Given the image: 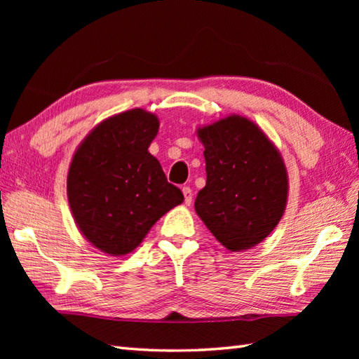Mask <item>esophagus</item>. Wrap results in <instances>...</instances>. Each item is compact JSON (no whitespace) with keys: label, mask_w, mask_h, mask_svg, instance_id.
I'll list each match as a JSON object with an SVG mask.
<instances>
[{"label":"esophagus","mask_w":359,"mask_h":359,"mask_svg":"<svg viewBox=\"0 0 359 359\" xmlns=\"http://www.w3.org/2000/svg\"><path fill=\"white\" fill-rule=\"evenodd\" d=\"M182 193H184L185 203L187 205H191V202H193V189L189 188V187H184V189H182Z\"/></svg>","instance_id":"obj_1"}]
</instances>
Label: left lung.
Segmentation results:
<instances>
[{
  "instance_id": "8db88e82",
  "label": "left lung",
  "mask_w": 359,
  "mask_h": 359,
  "mask_svg": "<svg viewBox=\"0 0 359 359\" xmlns=\"http://www.w3.org/2000/svg\"><path fill=\"white\" fill-rule=\"evenodd\" d=\"M203 144L207 185L194 208L230 251L253 248L284 215L288 174L279 149L255 121L228 116L197 129Z\"/></svg>"
}]
</instances>
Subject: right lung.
<instances>
[{"instance_id":"obj_1","label":"right lung","mask_w":359,"mask_h":359,"mask_svg":"<svg viewBox=\"0 0 359 359\" xmlns=\"http://www.w3.org/2000/svg\"><path fill=\"white\" fill-rule=\"evenodd\" d=\"M157 133L156 114L129 109L98 123L74 152L67 201L80 233L106 255L131 253L184 202L148 151Z\"/></svg>"}]
</instances>
